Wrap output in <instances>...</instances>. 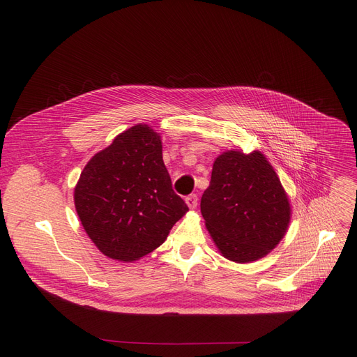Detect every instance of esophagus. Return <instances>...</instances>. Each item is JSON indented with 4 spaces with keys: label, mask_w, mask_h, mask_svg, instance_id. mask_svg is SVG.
Segmentation results:
<instances>
[{
    "label": "esophagus",
    "mask_w": 357,
    "mask_h": 357,
    "mask_svg": "<svg viewBox=\"0 0 357 357\" xmlns=\"http://www.w3.org/2000/svg\"><path fill=\"white\" fill-rule=\"evenodd\" d=\"M185 202H186V205H188L191 210H194L197 205H198V197L195 194H191V195H188V197L185 198Z\"/></svg>",
    "instance_id": "esophagus-1"
}]
</instances>
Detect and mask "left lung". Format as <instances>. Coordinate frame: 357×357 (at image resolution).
Wrapping results in <instances>:
<instances>
[{"label":"left lung","mask_w":357,"mask_h":357,"mask_svg":"<svg viewBox=\"0 0 357 357\" xmlns=\"http://www.w3.org/2000/svg\"><path fill=\"white\" fill-rule=\"evenodd\" d=\"M201 214L220 253L236 264H249L284 238L291 204L264 153L229 150L213 165Z\"/></svg>","instance_id":"8db88e82"}]
</instances>
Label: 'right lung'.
Here are the masks:
<instances>
[{
	"instance_id": "add662e5",
	"label": "right lung",
	"mask_w": 357,
	"mask_h": 357,
	"mask_svg": "<svg viewBox=\"0 0 357 357\" xmlns=\"http://www.w3.org/2000/svg\"><path fill=\"white\" fill-rule=\"evenodd\" d=\"M73 201L93 245L121 261L153 252L188 211L172 190L160 136L147 124L127 128L91 158Z\"/></svg>"
}]
</instances>
